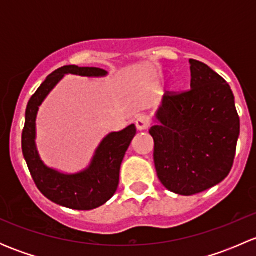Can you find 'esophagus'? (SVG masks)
Masks as SVG:
<instances>
[{"label": "esophagus", "instance_id": "1", "mask_svg": "<svg viewBox=\"0 0 256 256\" xmlns=\"http://www.w3.org/2000/svg\"><path fill=\"white\" fill-rule=\"evenodd\" d=\"M136 128H138V131H144V130H147L150 126V118H147V116H138V118H136Z\"/></svg>", "mask_w": 256, "mask_h": 256}]
</instances>
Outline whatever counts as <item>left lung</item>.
Returning a JSON list of instances; mask_svg holds the SVG:
<instances>
[{"instance_id": "1", "label": "left lung", "mask_w": 256, "mask_h": 256, "mask_svg": "<svg viewBox=\"0 0 256 256\" xmlns=\"http://www.w3.org/2000/svg\"><path fill=\"white\" fill-rule=\"evenodd\" d=\"M190 89L167 92L156 112L157 176L171 192L192 196L220 183L230 172L240 120L228 82L202 62L190 59Z\"/></svg>"}]
</instances>
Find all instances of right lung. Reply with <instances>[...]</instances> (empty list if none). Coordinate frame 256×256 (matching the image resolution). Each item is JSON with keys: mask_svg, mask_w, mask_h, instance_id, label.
Instances as JSON below:
<instances>
[{"mask_svg": "<svg viewBox=\"0 0 256 256\" xmlns=\"http://www.w3.org/2000/svg\"><path fill=\"white\" fill-rule=\"evenodd\" d=\"M66 74L96 78L105 76L108 72L100 68L66 66L48 76L28 102L22 132V152L30 176L44 197L63 207L90 210L106 203L115 194L121 162L136 135V126L132 124L102 138L89 167L84 171L66 174L46 166L36 146V118L40 104Z\"/></svg>", "mask_w": 256, "mask_h": 256, "instance_id": "obj_1", "label": "right lung"}]
</instances>
